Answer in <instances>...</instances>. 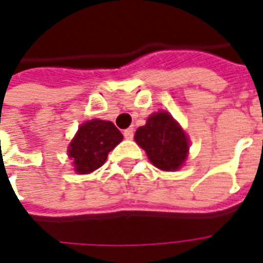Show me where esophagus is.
<instances>
[{
	"mask_svg": "<svg viewBox=\"0 0 263 263\" xmlns=\"http://www.w3.org/2000/svg\"><path fill=\"white\" fill-rule=\"evenodd\" d=\"M124 137H125V139H132V138H134V128H128V129H125V131H124Z\"/></svg>",
	"mask_w": 263,
	"mask_h": 263,
	"instance_id": "34e87169",
	"label": "esophagus"
}]
</instances>
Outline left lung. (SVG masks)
<instances>
[{"label": "left lung", "mask_w": 263, "mask_h": 263, "mask_svg": "<svg viewBox=\"0 0 263 263\" xmlns=\"http://www.w3.org/2000/svg\"><path fill=\"white\" fill-rule=\"evenodd\" d=\"M135 141L162 171H176L187 158V137L165 111L151 115L146 124L137 129Z\"/></svg>", "instance_id": "1"}]
</instances>
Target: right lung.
<instances>
[{"mask_svg": "<svg viewBox=\"0 0 263 263\" xmlns=\"http://www.w3.org/2000/svg\"><path fill=\"white\" fill-rule=\"evenodd\" d=\"M122 134L109 121H87L79 128V132L69 146V156L77 173L96 171L107 159L109 151L122 141Z\"/></svg>", "mask_w": 263, "mask_h": 263, "instance_id": "right-lung-1", "label": "right lung"}]
</instances>
